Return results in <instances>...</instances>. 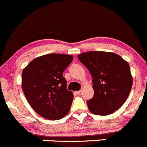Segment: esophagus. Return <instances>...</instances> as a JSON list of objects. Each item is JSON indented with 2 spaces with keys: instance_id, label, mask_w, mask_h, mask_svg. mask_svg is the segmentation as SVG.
Instances as JSON below:
<instances>
[{
  "instance_id": "obj_1",
  "label": "esophagus",
  "mask_w": 147,
  "mask_h": 147,
  "mask_svg": "<svg viewBox=\"0 0 147 147\" xmlns=\"http://www.w3.org/2000/svg\"><path fill=\"white\" fill-rule=\"evenodd\" d=\"M76 93L78 94H81L82 93H83V90H78V91H76Z\"/></svg>"
}]
</instances>
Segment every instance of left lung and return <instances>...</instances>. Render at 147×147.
Returning a JSON list of instances; mask_svg holds the SVG:
<instances>
[{
    "mask_svg": "<svg viewBox=\"0 0 147 147\" xmlns=\"http://www.w3.org/2000/svg\"><path fill=\"white\" fill-rule=\"evenodd\" d=\"M92 77L94 96L88 100L90 111L107 116L125 102L132 86L128 62L114 53L90 51L78 55Z\"/></svg>",
    "mask_w": 147,
    "mask_h": 147,
    "instance_id": "8db88e82",
    "label": "left lung"
}]
</instances>
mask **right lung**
<instances>
[{
  "label": "right lung",
  "instance_id": "add662e5",
  "mask_svg": "<svg viewBox=\"0 0 147 147\" xmlns=\"http://www.w3.org/2000/svg\"><path fill=\"white\" fill-rule=\"evenodd\" d=\"M73 59V55L52 53L35 58L23 69V92L42 117L55 121L69 113L74 94L67 90L62 74Z\"/></svg>",
  "mask_w": 147,
  "mask_h": 147
}]
</instances>
